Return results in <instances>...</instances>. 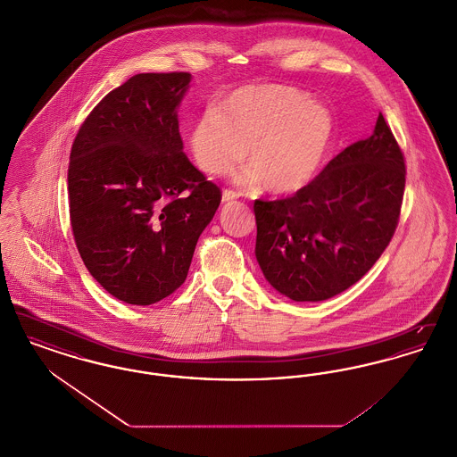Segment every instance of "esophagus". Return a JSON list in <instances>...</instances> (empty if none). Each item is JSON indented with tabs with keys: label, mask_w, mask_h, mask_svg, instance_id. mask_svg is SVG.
I'll return each mask as SVG.
<instances>
[{
	"label": "esophagus",
	"mask_w": 457,
	"mask_h": 457,
	"mask_svg": "<svg viewBox=\"0 0 457 457\" xmlns=\"http://www.w3.org/2000/svg\"><path fill=\"white\" fill-rule=\"evenodd\" d=\"M238 196V194L233 192V190H224V192H222V202H224V204H229V202L237 200Z\"/></svg>",
	"instance_id": "esophagus-1"
}]
</instances>
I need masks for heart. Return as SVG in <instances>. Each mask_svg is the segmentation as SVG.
Segmentation results:
<instances>
[{
	"label": "heart",
	"mask_w": 457,
	"mask_h": 457,
	"mask_svg": "<svg viewBox=\"0 0 457 457\" xmlns=\"http://www.w3.org/2000/svg\"><path fill=\"white\" fill-rule=\"evenodd\" d=\"M330 111L308 94L286 86L237 88L216 109H207L190 129L188 142L202 171L229 173L246 155L252 166L243 185L272 194H295L320 171L334 140Z\"/></svg>",
	"instance_id": "b5f03b06"
}]
</instances>
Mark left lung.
I'll use <instances>...</instances> for the list:
<instances>
[{"instance_id": "left-lung-1", "label": "left lung", "mask_w": 457, "mask_h": 457, "mask_svg": "<svg viewBox=\"0 0 457 457\" xmlns=\"http://www.w3.org/2000/svg\"><path fill=\"white\" fill-rule=\"evenodd\" d=\"M404 185V154L380 112L369 138L295 195L255 200L265 279L295 302H324L358 283L391 243Z\"/></svg>"}]
</instances>
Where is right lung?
Wrapping results in <instances>:
<instances>
[{
    "instance_id": "obj_1",
    "label": "right lung",
    "mask_w": 457,
    "mask_h": 457,
    "mask_svg": "<svg viewBox=\"0 0 457 457\" xmlns=\"http://www.w3.org/2000/svg\"><path fill=\"white\" fill-rule=\"evenodd\" d=\"M192 75L138 73L90 111L68 164L79 253L109 295L164 300L185 283L220 190L183 153L178 112Z\"/></svg>"
}]
</instances>
